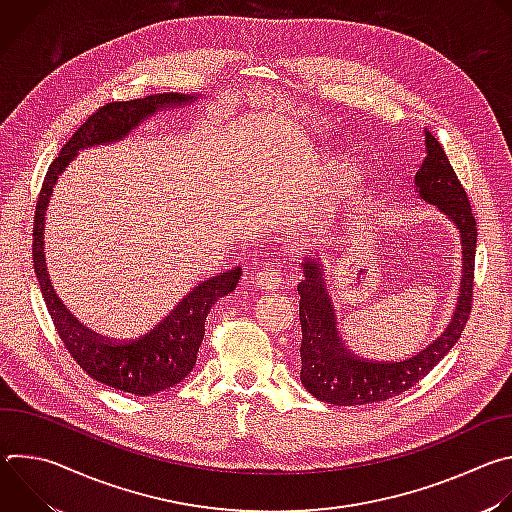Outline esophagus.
<instances>
[{"label": "esophagus", "instance_id": "1", "mask_svg": "<svg viewBox=\"0 0 512 512\" xmlns=\"http://www.w3.org/2000/svg\"><path fill=\"white\" fill-rule=\"evenodd\" d=\"M255 283L259 289H267V291H275L279 287H283L285 279H283V273L277 269V267H265L261 269L257 275H255Z\"/></svg>", "mask_w": 512, "mask_h": 512}]
</instances>
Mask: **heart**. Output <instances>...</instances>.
Here are the masks:
<instances>
[{"label": "heart", "instance_id": "heart-1", "mask_svg": "<svg viewBox=\"0 0 512 512\" xmlns=\"http://www.w3.org/2000/svg\"><path fill=\"white\" fill-rule=\"evenodd\" d=\"M350 164L346 160H342L340 156H332V154H314L310 156V164H308V172H306V182L310 188L314 190H322L328 184H332L334 180H338L340 176H344L348 172ZM334 192H342V188H332Z\"/></svg>", "mask_w": 512, "mask_h": 512}]
</instances>
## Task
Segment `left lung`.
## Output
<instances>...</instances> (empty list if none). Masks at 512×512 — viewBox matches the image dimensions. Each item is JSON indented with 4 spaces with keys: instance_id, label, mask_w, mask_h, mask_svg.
<instances>
[{
    "instance_id": "1",
    "label": "left lung",
    "mask_w": 512,
    "mask_h": 512,
    "mask_svg": "<svg viewBox=\"0 0 512 512\" xmlns=\"http://www.w3.org/2000/svg\"><path fill=\"white\" fill-rule=\"evenodd\" d=\"M425 160L415 174V192L454 221L462 239V285L456 312L442 336L401 362L364 360L348 350L338 336L334 308L324 287L320 257L304 259L298 285L302 322V385L330 405H367L401 395L419 383L458 342L472 312L476 218L442 143L425 129Z\"/></svg>"
}]
</instances>
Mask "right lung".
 <instances>
[{
	"mask_svg": "<svg viewBox=\"0 0 512 512\" xmlns=\"http://www.w3.org/2000/svg\"><path fill=\"white\" fill-rule=\"evenodd\" d=\"M196 99L198 97L180 93H158L145 99L117 101L99 107L64 143L58 158L50 164L36 202L32 243L34 271L58 336L62 338L70 356L81 364V369L91 379L137 397L156 395L186 379L196 364V354L204 338V322L210 308L231 294L243 271L241 267H233L225 273L204 279L178 302V306L164 320L139 338L109 340L91 332L72 316L50 285L44 259L46 208L58 176L81 150L119 141L139 123H143V119L170 107L194 103Z\"/></svg>",
	"mask_w": 512,
	"mask_h": 512,
	"instance_id": "right-lung-1",
	"label": "right lung"
}]
</instances>
